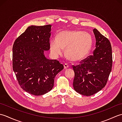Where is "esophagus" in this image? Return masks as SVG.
<instances>
[{
  "mask_svg": "<svg viewBox=\"0 0 122 122\" xmlns=\"http://www.w3.org/2000/svg\"><path fill=\"white\" fill-rule=\"evenodd\" d=\"M68 68H69V65L68 64L65 63L64 64V69H68Z\"/></svg>",
  "mask_w": 122,
  "mask_h": 122,
  "instance_id": "obj_1",
  "label": "esophagus"
}]
</instances>
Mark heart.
<instances>
[{
	"label": "heart",
	"instance_id": "1",
	"mask_svg": "<svg viewBox=\"0 0 122 122\" xmlns=\"http://www.w3.org/2000/svg\"><path fill=\"white\" fill-rule=\"evenodd\" d=\"M93 43V38L89 33L79 30H64L59 32L56 38L51 39L50 49L51 54L58 58L66 48L67 58L72 61H79L89 54Z\"/></svg>",
	"mask_w": 122,
	"mask_h": 122
}]
</instances>
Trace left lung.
I'll return each mask as SVG.
<instances>
[{
    "label": "left lung",
    "instance_id": "1",
    "mask_svg": "<svg viewBox=\"0 0 122 122\" xmlns=\"http://www.w3.org/2000/svg\"><path fill=\"white\" fill-rule=\"evenodd\" d=\"M95 49L92 56L78 66H73L74 90L83 95L91 96L100 91L107 84L112 66L111 43L97 29H93Z\"/></svg>",
    "mask_w": 122,
    "mask_h": 122
}]
</instances>
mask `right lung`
<instances>
[{"mask_svg":"<svg viewBox=\"0 0 122 122\" xmlns=\"http://www.w3.org/2000/svg\"><path fill=\"white\" fill-rule=\"evenodd\" d=\"M51 27L29 26L13 45L12 67L18 83L34 95L50 91L56 75L64 68L58 60L46 58L44 54L50 49Z\"/></svg>","mask_w":122,"mask_h":122,"instance_id":"right-lung-1","label":"right lung"}]
</instances>
